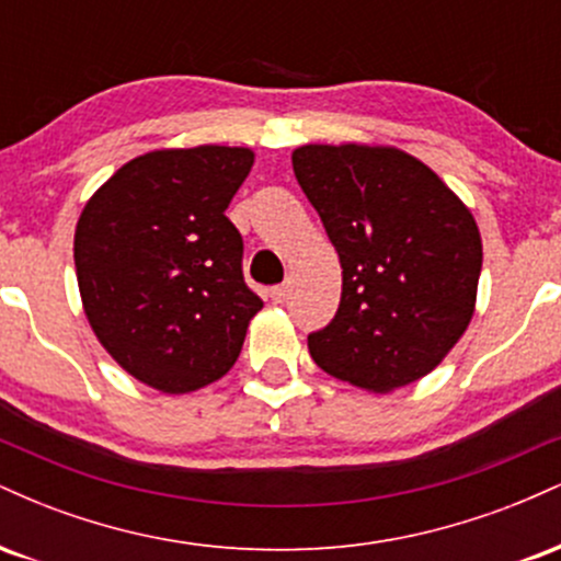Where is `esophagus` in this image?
I'll return each instance as SVG.
<instances>
[{
    "mask_svg": "<svg viewBox=\"0 0 561 561\" xmlns=\"http://www.w3.org/2000/svg\"><path fill=\"white\" fill-rule=\"evenodd\" d=\"M272 300H274V302H285V300H287V285H276V287H272Z\"/></svg>",
    "mask_w": 561,
    "mask_h": 561,
    "instance_id": "esophagus-1",
    "label": "esophagus"
}]
</instances>
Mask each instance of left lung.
Wrapping results in <instances>:
<instances>
[{
	"label": "left lung",
	"instance_id": "1",
	"mask_svg": "<svg viewBox=\"0 0 561 561\" xmlns=\"http://www.w3.org/2000/svg\"><path fill=\"white\" fill-rule=\"evenodd\" d=\"M293 171L343 266L334 319L308 334L327 375L390 392L435 369L467 332L482 240L437 173L388 145H302Z\"/></svg>",
	"mask_w": 561,
	"mask_h": 561
}]
</instances>
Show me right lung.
I'll return each instance as SVG.
<instances>
[{"label":"right lung","mask_w":561,"mask_h":561,"mask_svg":"<svg viewBox=\"0 0 561 561\" xmlns=\"http://www.w3.org/2000/svg\"><path fill=\"white\" fill-rule=\"evenodd\" d=\"M253 160L250 147L224 145L145 152L89 197L76 224L89 327L121 369L165 396L227 375L263 308L224 214Z\"/></svg>","instance_id":"obj_1"}]
</instances>
